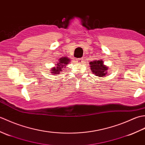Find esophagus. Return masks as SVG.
I'll return each mask as SVG.
<instances>
[{
    "label": "esophagus",
    "mask_w": 145,
    "mask_h": 145,
    "mask_svg": "<svg viewBox=\"0 0 145 145\" xmlns=\"http://www.w3.org/2000/svg\"><path fill=\"white\" fill-rule=\"evenodd\" d=\"M76 61L77 63H82L83 62V58H76Z\"/></svg>",
    "instance_id": "obj_1"
}]
</instances>
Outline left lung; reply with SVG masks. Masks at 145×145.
Wrapping results in <instances>:
<instances>
[{
	"label": "left lung",
	"mask_w": 145,
	"mask_h": 145,
	"mask_svg": "<svg viewBox=\"0 0 145 145\" xmlns=\"http://www.w3.org/2000/svg\"><path fill=\"white\" fill-rule=\"evenodd\" d=\"M92 73L99 77H104L107 74L108 67L105 65L102 60H94L90 62Z\"/></svg>",
	"instance_id": "left-lung-1"
}]
</instances>
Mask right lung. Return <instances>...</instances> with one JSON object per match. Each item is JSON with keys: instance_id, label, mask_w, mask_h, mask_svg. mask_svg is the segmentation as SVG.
<instances>
[{"instance_id": "1", "label": "right lung", "mask_w": 145, "mask_h": 145, "mask_svg": "<svg viewBox=\"0 0 145 145\" xmlns=\"http://www.w3.org/2000/svg\"><path fill=\"white\" fill-rule=\"evenodd\" d=\"M70 59L68 57H63L59 59V61L57 64L56 67L52 68L51 70V73L52 75H57L60 73V72H62L63 68H65V66L69 63Z\"/></svg>"}]
</instances>
